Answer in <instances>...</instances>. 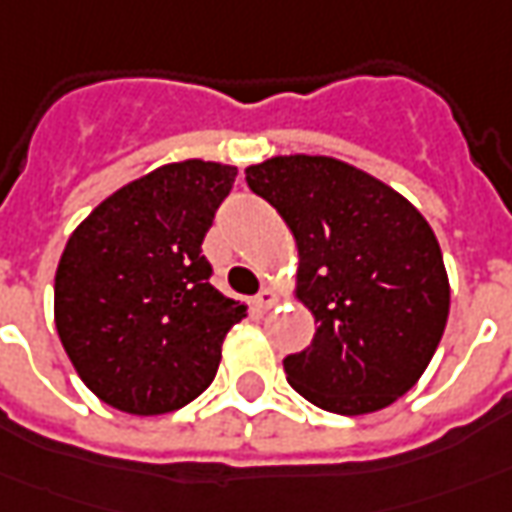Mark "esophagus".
<instances>
[{"mask_svg": "<svg viewBox=\"0 0 512 512\" xmlns=\"http://www.w3.org/2000/svg\"><path fill=\"white\" fill-rule=\"evenodd\" d=\"M276 298H278V292L273 290V287H264V290L256 295V301L253 303H256V309H259V312H267V309L276 303Z\"/></svg>", "mask_w": 512, "mask_h": 512, "instance_id": "obj_1", "label": "esophagus"}]
</instances>
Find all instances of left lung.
<instances>
[{"mask_svg": "<svg viewBox=\"0 0 512 512\" xmlns=\"http://www.w3.org/2000/svg\"><path fill=\"white\" fill-rule=\"evenodd\" d=\"M295 236L312 343L284 359L306 401L337 415L393 404L421 379L449 317V278L429 222L368 172L326 155L245 169Z\"/></svg>", "mask_w": 512, "mask_h": 512, "instance_id": "obj_1", "label": "left lung"}]
</instances>
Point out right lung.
I'll return each mask as SVG.
<instances>
[{"instance_id": "obj_1", "label": "right lung", "mask_w": 512, "mask_h": 512, "mask_svg": "<svg viewBox=\"0 0 512 512\" xmlns=\"http://www.w3.org/2000/svg\"><path fill=\"white\" fill-rule=\"evenodd\" d=\"M236 169L183 161L122 186L69 236L55 273V326L105 404L161 415L195 401L248 306L211 284L203 239Z\"/></svg>"}]
</instances>
